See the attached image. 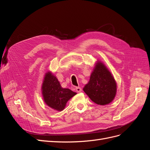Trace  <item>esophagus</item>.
I'll use <instances>...</instances> for the list:
<instances>
[{"mask_svg": "<svg viewBox=\"0 0 150 150\" xmlns=\"http://www.w3.org/2000/svg\"><path fill=\"white\" fill-rule=\"evenodd\" d=\"M76 91L78 92V93H81V91H82V89H81L80 87L76 88Z\"/></svg>", "mask_w": 150, "mask_h": 150, "instance_id": "obj_1", "label": "esophagus"}]
</instances>
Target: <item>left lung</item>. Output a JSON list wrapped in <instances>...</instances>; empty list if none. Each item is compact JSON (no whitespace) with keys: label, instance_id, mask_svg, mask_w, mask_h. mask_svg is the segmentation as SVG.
Here are the masks:
<instances>
[{"label":"left lung","instance_id":"1","mask_svg":"<svg viewBox=\"0 0 150 150\" xmlns=\"http://www.w3.org/2000/svg\"><path fill=\"white\" fill-rule=\"evenodd\" d=\"M83 91L91 101L99 105H106L114 100L117 84L111 72L101 61L95 62L89 82Z\"/></svg>","mask_w":150,"mask_h":150}]
</instances>
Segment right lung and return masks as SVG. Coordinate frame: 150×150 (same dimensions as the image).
I'll return each instance as SVG.
<instances>
[{
  "label": "right lung",
  "mask_w": 150,
  "mask_h": 150,
  "mask_svg": "<svg viewBox=\"0 0 150 150\" xmlns=\"http://www.w3.org/2000/svg\"><path fill=\"white\" fill-rule=\"evenodd\" d=\"M41 91L44 103L58 111L64 110L67 101L77 94L69 89L62 88L57 78L50 71L45 73Z\"/></svg>",
  "instance_id": "add662e5"
}]
</instances>
